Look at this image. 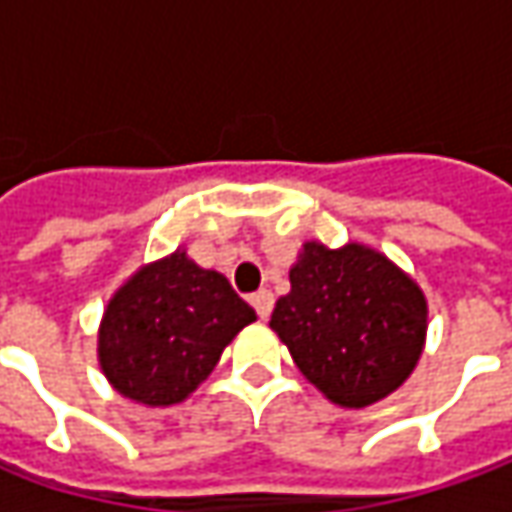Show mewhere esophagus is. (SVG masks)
Returning <instances> with one entry per match:
<instances>
[{
    "instance_id": "34e87169",
    "label": "esophagus",
    "mask_w": 512,
    "mask_h": 512,
    "mask_svg": "<svg viewBox=\"0 0 512 512\" xmlns=\"http://www.w3.org/2000/svg\"><path fill=\"white\" fill-rule=\"evenodd\" d=\"M250 305L256 307L259 319H267V316H270V310H273V293H270V290H259V293H253Z\"/></svg>"
}]
</instances>
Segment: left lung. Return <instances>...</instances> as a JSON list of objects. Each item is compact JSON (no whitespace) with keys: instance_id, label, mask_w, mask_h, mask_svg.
Here are the masks:
<instances>
[{"instance_id":"1","label":"left lung","mask_w":512,"mask_h":512,"mask_svg":"<svg viewBox=\"0 0 512 512\" xmlns=\"http://www.w3.org/2000/svg\"><path fill=\"white\" fill-rule=\"evenodd\" d=\"M270 327L307 382L362 410L399 390L422 359L427 299L376 247L305 242Z\"/></svg>"}]
</instances>
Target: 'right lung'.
Instances as JSON below:
<instances>
[{
  "label": "right lung",
  "instance_id": "1",
  "mask_svg": "<svg viewBox=\"0 0 512 512\" xmlns=\"http://www.w3.org/2000/svg\"><path fill=\"white\" fill-rule=\"evenodd\" d=\"M256 322L219 270L185 247L142 265L110 296L96 356L116 393L145 407L182 404L213 373L236 333Z\"/></svg>",
  "mask_w": 512,
  "mask_h": 512
}]
</instances>
